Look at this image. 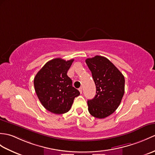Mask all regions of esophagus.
Instances as JSON below:
<instances>
[{"mask_svg":"<svg viewBox=\"0 0 155 155\" xmlns=\"http://www.w3.org/2000/svg\"><path fill=\"white\" fill-rule=\"evenodd\" d=\"M78 90H79V92H81V94H82V87H80Z\"/></svg>","mask_w":155,"mask_h":155,"instance_id":"34e87169","label":"esophagus"}]
</instances>
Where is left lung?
I'll return each instance as SVG.
<instances>
[{
	"label": "left lung",
	"mask_w": 155,
	"mask_h": 155,
	"mask_svg": "<svg viewBox=\"0 0 155 155\" xmlns=\"http://www.w3.org/2000/svg\"><path fill=\"white\" fill-rule=\"evenodd\" d=\"M96 88L94 98L88 100V111L94 117L103 119L112 114L120 106L125 92V78L107 58L96 55L86 59Z\"/></svg>",
	"instance_id": "1"
}]
</instances>
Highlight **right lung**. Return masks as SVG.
Instances as JSON below:
<instances>
[{
    "mask_svg": "<svg viewBox=\"0 0 155 155\" xmlns=\"http://www.w3.org/2000/svg\"><path fill=\"white\" fill-rule=\"evenodd\" d=\"M73 61L53 59L46 63L34 78V88L39 101L53 114L69 111L75 97L80 95L67 74Z\"/></svg>",
    "mask_w": 155,
    "mask_h": 155,
    "instance_id": "obj_1",
    "label": "right lung"
}]
</instances>
